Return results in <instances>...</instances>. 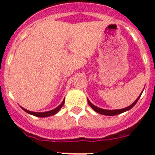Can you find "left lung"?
<instances>
[{
	"label": "left lung",
	"mask_w": 155,
	"mask_h": 155,
	"mask_svg": "<svg viewBox=\"0 0 155 155\" xmlns=\"http://www.w3.org/2000/svg\"><path fill=\"white\" fill-rule=\"evenodd\" d=\"M140 95H141V94H140V96L137 98L136 101H135V102H134L133 104H131L130 106L125 108V109H115V110H107V109H100V108L97 107V106H95V105H93V104L91 103V102H90L88 99H87V102H88V104H89L90 106H91V107L92 108V109H94L95 112H96V113H99V114L105 115V116H116V115H118V114H120V113H124V112H126V111L130 110L131 108L134 107V105H135V104L137 102L138 99L140 98Z\"/></svg>",
	"instance_id": "8db88e82"
}]
</instances>
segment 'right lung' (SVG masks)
<instances>
[{
  "instance_id": "right-lung-1",
  "label": "right lung",
  "mask_w": 155,
  "mask_h": 155,
  "mask_svg": "<svg viewBox=\"0 0 155 155\" xmlns=\"http://www.w3.org/2000/svg\"><path fill=\"white\" fill-rule=\"evenodd\" d=\"M64 99L63 100L62 103L61 105L57 106L56 109H53V110H50V111H48V112H44V113H35V112H31V111H28L27 109H24V108L21 107V109H23L24 111H25L26 113H28V114H31V115H33L35 116H38V117H47V116H53V115H55L56 113H58L59 110L62 108V106L64 105Z\"/></svg>"
}]
</instances>
